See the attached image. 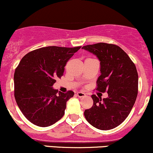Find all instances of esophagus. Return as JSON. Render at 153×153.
Wrapping results in <instances>:
<instances>
[{"label":"esophagus","mask_w":153,"mask_h":153,"mask_svg":"<svg viewBox=\"0 0 153 153\" xmlns=\"http://www.w3.org/2000/svg\"><path fill=\"white\" fill-rule=\"evenodd\" d=\"M77 95H78L79 97H82L85 96L86 95H85V93H82V92H78V93H77Z\"/></svg>","instance_id":"34e87169"}]
</instances>
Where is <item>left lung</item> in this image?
I'll return each mask as SVG.
<instances>
[{"instance_id":"1","label":"left lung","mask_w":153,"mask_h":153,"mask_svg":"<svg viewBox=\"0 0 153 153\" xmlns=\"http://www.w3.org/2000/svg\"><path fill=\"white\" fill-rule=\"evenodd\" d=\"M95 55L100 61L101 75L97 80V91L107 92L108 97L92 95L93 105L84 115L91 126L99 130H111L128 116L135 104L138 91V75L130 57L113 44L105 43L82 48Z\"/></svg>"}]
</instances>
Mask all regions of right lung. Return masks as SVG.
<instances>
[{
  "label": "right lung",
  "mask_w": 153,
  "mask_h": 153,
  "mask_svg": "<svg viewBox=\"0 0 153 153\" xmlns=\"http://www.w3.org/2000/svg\"><path fill=\"white\" fill-rule=\"evenodd\" d=\"M81 46H48L27 53L14 73V95L24 116L39 127L52 126L65 114L72 91L58 92L52 86L62 76L69 59Z\"/></svg>",
  "instance_id": "obj_1"
}]
</instances>
